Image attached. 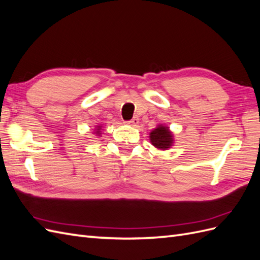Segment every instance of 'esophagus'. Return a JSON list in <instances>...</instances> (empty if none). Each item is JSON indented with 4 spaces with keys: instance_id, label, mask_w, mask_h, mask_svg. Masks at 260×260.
Here are the masks:
<instances>
[{
    "instance_id": "34e87169",
    "label": "esophagus",
    "mask_w": 260,
    "mask_h": 260,
    "mask_svg": "<svg viewBox=\"0 0 260 260\" xmlns=\"http://www.w3.org/2000/svg\"><path fill=\"white\" fill-rule=\"evenodd\" d=\"M127 124H129V125H132V127H135V125H137L138 123H139V118L138 117H135V118H132L131 120H129V121H127L125 122Z\"/></svg>"
}]
</instances>
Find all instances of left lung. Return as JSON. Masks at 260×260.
<instances>
[{"mask_svg": "<svg viewBox=\"0 0 260 260\" xmlns=\"http://www.w3.org/2000/svg\"><path fill=\"white\" fill-rule=\"evenodd\" d=\"M149 141L157 149L165 151V149H169L174 145V133L170 131L168 125L161 123L149 132Z\"/></svg>", "mask_w": 260, "mask_h": 260, "instance_id": "8db88e82", "label": "left lung"}]
</instances>
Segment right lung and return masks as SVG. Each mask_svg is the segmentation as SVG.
Wrapping results in <instances>:
<instances>
[{"label":"right lung","instance_id":"add662e5","mask_svg":"<svg viewBox=\"0 0 260 260\" xmlns=\"http://www.w3.org/2000/svg\"><path fill=\"white\" fill-rule=\"evenodd\" d=\"M93 135H95L96 137L102 136V124L95 125V129H94V131H93Z\"/></svg>","mask_w":260,"mask_h":260}]
</instances>
